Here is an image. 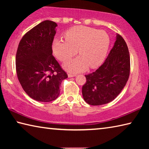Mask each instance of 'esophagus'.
<instances>
[{
	"label": "esophagus",
	"mask_w": 149,
	"mask_h": 149,
	"mask_svg": "<svg viewBox=\"0 0 149 149\" xmlns=\"http://www.w3.org/2000/svg\"><path fill=\"white\" fill-rule=\"evenodd\" d=\"M68 77H73L75 76V75L73 74H68Z\"/></svg>",
	"instance_id": "34e87169"
}]
</instances>
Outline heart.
I'll list each match as a JSON object with an SVG mask.
<instances>
[{"instance_id": "b5f03b06", "label": "heart", "mask_w": 149, "mask_h": 149, "mask_svg": "<svg viewBox=\"0 0 149 149\" xmlns=\"http://www.w3.org/2000/svg\"><path fill=\"white\" fill-rule=\"evenodd\" d=\"M65 40L55 39L52 42V52L62 62L77 54L79 56L64 64L67 71L77 73L100 66L107 57L110 39L107 32L85 26H76L64 33Z\"/></svg>"}]
</instances>
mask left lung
Masks as SVG:
<instances>
[{"label":"left lung","mask_w":149,"mask_h":149,"mask_svg":"<svg viewBox=\"0 0 149 149\" xmlns=\"http://www.w3.org/2000/svg\"><path fill=\"white\" fill-rule=\"evenodd\" d=\"M130 72V56L124 39L116 34L114 47L103 64L95 72L85 75L82 95L89 104L99 106L114 100L127 83Z\"/></svg>","instance_id":"left-lung-1"}]
</instances>
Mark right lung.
I'll use <instances>...</instances> for the list:
<instances>
[{
  "label": "right lung",
  "mask_w": 149,
  "mask_h": 149,
  "mask_svg": "<svg viewBox=\"0 0 149 149\" xmlns=\"http://www.w3.org/2000/svg\"><path fill=\"white\" fill-rule=\"evenodd\" d=\"M56 23L45 20L22 37L17 47L16 68L22 88L31 99L50 102L58 97L68 75L52 56Z\"/></svg>",
  "instance_id": "1"
}]
</instances>
